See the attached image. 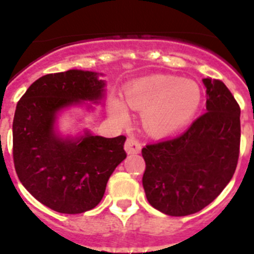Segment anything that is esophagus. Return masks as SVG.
<instances>
[{
    "instance_id": "obj_1",
    "label": "esophagus",
    "mask_w": 254,
    "mask_h": 254,
    "mask_svg": "<svg viewBox=\"0 0 254 254\" xmlns=\"http://www.w3.org/2000/svg\"><path fill=\"white\" fill-rule=\"evenodd\" d=\"M141 150V144L132 136H129L125 141V151L127 154H138Z\"/></svg>"
}]
</instances>
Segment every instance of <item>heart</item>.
I'll use <instances>...</instances> for the list:
<instances>
[{"label": "heart", "mask_w": 254, "mask_h": 254, "mask_svg": "<svg viewBox=\"0 0 254 254\" xmlns=\"http://www.w3.org/2000/svg\"><path fill=\"white\" fill-rule=\"evenodd\" d=\"M124 96L127 105L144 110V127L155 136L170 135L183 127L202 101V91L195 81L168 75L136 80L125 89ZM110 113L120 124L127 122V109L119 101H111Z\"/></svg>", "instance_id": "heart-1"}]
</instances>
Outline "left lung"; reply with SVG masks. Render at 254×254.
Listing matches in <instances>:
<instances>
[{
  "label": "left lung",
  "instance_id": "8db88e82",
  "mask_svg": "<svg viewBox=\"0 0 254 254\" xmlns=\"http://www.w3.org/2000/svg\"><path fill=\"white\" fill-rule=\"evenodd\" d=\"M207 113L179 136L148 144L143 187L151 207L172 217L202 210L231 182L239 156L241 109L220 80L203 79Z\"/></svg>",
  "mask_w": 254,
  "mask_h": 254
}]
</instances>
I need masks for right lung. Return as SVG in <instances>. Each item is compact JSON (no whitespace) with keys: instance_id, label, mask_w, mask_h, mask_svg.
<instances>
[{"instance_id":"1","label":"right lung","mask_w":254,"mask_h":254,"mask_svg":"<svg viewBox=\"0 0 254 254\" xmlns=\"http://www.w3.org/2000/svg\"><path fill=\"white\" fill-rule=\"evenodd\" d=\"M94 71L68 70L37 79L17 103L12 124L13 163L22 186L52 210L79 214L100 203L115 168L127 158L124 135L104 138L85 130L63 138L61 110L99 104L105 80Z\"/></svg>"}]
</instances>
